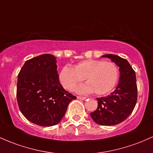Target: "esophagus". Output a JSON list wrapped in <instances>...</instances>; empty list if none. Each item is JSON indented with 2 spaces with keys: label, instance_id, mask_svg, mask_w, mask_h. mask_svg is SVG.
Listing matches in <instances>:
<instances>
[{
  "label": "esophagus",
  "instance_id": "1",
  "mask_svg": "<svg viewBox=\"0 0 153 153\" xmlns=\"http://www.w3.org/2000/svg\"><path fill=\"white\" fill-rule=\"evenodd\" d=\"M77 98L78 99V100H85V99H86V97H80V96H78V97H77Z\"/></svg>",
  "mask_w": 153,
  "mask_h": 153
}]
</instances>
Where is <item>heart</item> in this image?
<instances>
[{"instance_id":"b5f03b06","label":"heart","mask_w":153,"mask_h":153,"mask_svg":"<svg viewBox=\"0 0 153 153\" xmlns=\"http://www.w3.org/2000/svg\"><path fill=\"white\" fill-rule=\"evenodd\" d=\"M119 78V70L112 62L86 59L80 61L74 66H65L59 75V81L66 89L72 91L83 78L87 83L78 86L79 93H94L103 95L109 93L116 85Z\"/></svg>"}]
</instances>
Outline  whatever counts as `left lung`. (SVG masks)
<instances>
[{"label": "left lung", "instance_id": "8db88e82", "mask_svg": "<svg viewBox=\"0 0 153 153\" xmlns=\"http://www.w3.org/2000/svg\"><path fill=\"white\" fill-rule=\"evenodd\" d=\"M102 57L110 59L119 67L120 80L110 95L97 99L98 107L90 115L99 125H117L125 120L135 107L137 101L136 73L125 59L115 54H105Z\"/></svg>", "mask_w": 153, "mask_h": 153}]
</instances>
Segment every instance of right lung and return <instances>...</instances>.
<instances>
[{"label": "right lung", "instance_id": "add662e5", "mask_svg": "<svg viewBox=\"0 0 153 153\" xmlns=\"http://www.w3.org/2000/svg\"><path fill=\"white\" fill-rule=\"evenodd\" d=\"M16 98L20 111L29 121L52 126L59 123L76 97L64 89L56 57L46 53L25 62L18 75Z\"/></svg>", "mask_w": 153, "mask_h": 153}]
</instances>
